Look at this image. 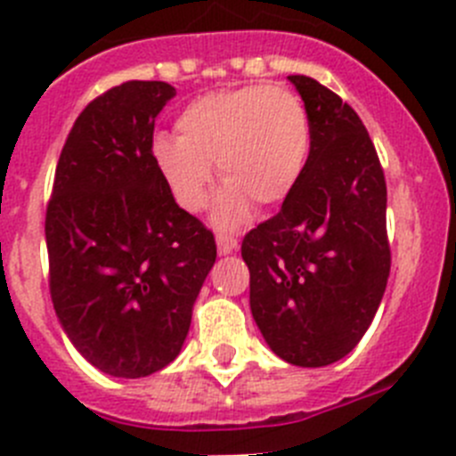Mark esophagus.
Returning a JSON list of instances; mask_svg holds the SVG:
<instances>
[{
  "instance_id": "1",
  "label": "esophagus",
  "mask_w": 456,
  "mask_h": 456,
  "mask_svg": "<svg viewBox=\"0 0 456 456\" xmlns=\"http://www.w3.org/2000/svg\"><path fill=\"white\" fill-rule=\"evenodd\" d=\"M216 245H218L220 256H227V254H232V251L238 249V240L233 236H227V233H220V236L216 238Z\"/></svg>"
}]
</instances>
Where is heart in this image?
I'll list each match as a JSON object with an SVG mask.
<instances>
[{
  "instance_id": "1",
  "label": "heart",
  "mask_w": 456,
  "mask_h": 456,
  "mask_svg": "<svg viewBox=\"0 0 456 456\" xmlns=\"http://www.w3.org/2000/svg\"><path fill=\"white\" fill-rule=\"evenodd\" d=\"M178 135L153 138L158 174L184 211L207 202L216 162L224 184L214 200V223L238 227L251 202L278 205L303 175L309 156L305 106L281 86H245L196 97L175 120Z\"/></svg>"
}]
</instances>
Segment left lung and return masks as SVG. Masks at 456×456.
<instances>
[{"instance_id": "8db88e82", "label": "left lung", "mask_w": 456, "mask_h": 456, "mask_svg": "<svg viewBox=\"0 0 456 456\" xmlns=\"http://www.w3.org/2000/svg\"><path fill=\"white\" fill-rule=\"evenodd\" d=\"M289 82L309 120L307 165L240 251L251 316L273 354L322 368L354 350L381 305L390 276L387 189L356 110L316 79Z\"/></svg>"}]
</instances>
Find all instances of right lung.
<instances>
[{
	"instance_id": "1",
	"label": "right lung",
	"mask_w": 456,
	"mask_h": 456,
	"mask_svg": "<svg viewBox=\"0 0 456 456\" xmlns=\"http://www.w3.org/2000/svg\"><path fill=\"white\" fill-rule=\"evenodd\" d=\"M175 88L125 82L79 113L46 209L51 298L75 350L100 372L140 379L184 346L214 233L180 209L151 156Z\"/></svg>"
}]
</instances>
